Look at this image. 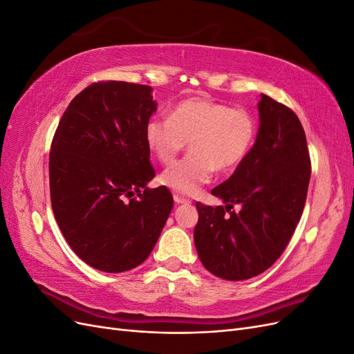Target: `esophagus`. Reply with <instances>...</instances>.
I'll return each instance as SVG.
<instances>
[{"mask_svg": "<svg viewBox=\"0 0 354 354\" xmlns=\"http://www.w3.org/2000/svg\"><path fill=\"white\" fill-rule=\"evenodd\" d=\"M174 202L176 203H190V201L189 199H186V198H183V196H180V195H174Z\"/></svg>", "mask_w": 354, "mask_h": 354, "instance_id": "obj_1", "label": "esophagus"}]
</instances>
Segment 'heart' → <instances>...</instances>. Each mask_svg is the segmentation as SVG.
<instances>
[{
	"instance_id": "b5f03b06",
	"label": "heart",
	"mask_w": 354,
	"mask_h": 354,
	"mask_svg": "<svg viewBox=\"0 0 354 354\" xmlns=\"http://www.w3.org/2000/svg\"><path fill=\"white\" fill-rule=\"evenodd\" d=\"M255 138L252 116L243 109L205 99L176 104L169 118L146 124L145 140L160 164L169 165L189 142V156L167 168L160 185L180 195H194L212 178L214 168L227 173L243 162Z\"/></svg>"
}]
</instances>
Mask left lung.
I'll list each match as a JSON object with an SVG mask.
<instances>
[{
	"instance_id": "1",
	"label": "left lung",
	"mask_w": 354,
	"mask_h": 354,
	"mask_svg": "<svg viewBox=\"0 0 354 354\" xmlns=\"http://www.w3.org/2000/svg\"><path fill=\"white\" fill-rule=\"evenodd\" d=\"M255 143L232 177L211 194L226 205L196 203L195 246L203 267L245 281L279 259L301 218L310 181L307 140L298 116L261 94ZM239 205L238 213L230 212Z\"/></svg>"
}]
</instances>
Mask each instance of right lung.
<instances>
[{
	"label": "right lung",
	"mask_w": 354,
	"mask_h": 354,
	"mask_svg": "<svg viewBox=\"0 0 354 354\" xmlns=\"http://www.w3.org/2000/svg\"><path fill=\"white\" fill-rule=\"evenodd\" d=\"M152 91L124 81L91 84L69 103L53 137L56 221L73 252L106 273L140 266L174 205L165 186L146 187L155 177L145 140L158 106Z\"/></svg>",
	"instance_id": "1"
}]
</instances>
